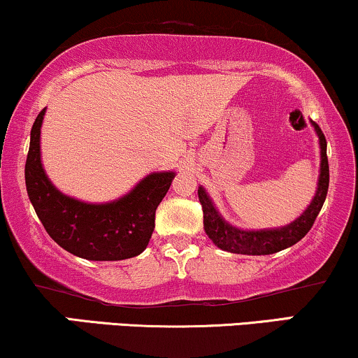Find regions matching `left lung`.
Instances as JSON below:
<instances>
[{"instance_id": "1", "label": "left lung", "mask_w": 358, "mask_h": 358, "mask_svg": "<svg viewBox=\"0 0 358 358\" xmlns=\"http://www.w3.org/2000/svg\"><path fill=\"white\" fill-rule=\"evenodd\" d=\"M312 126L319 136L320 144V176L314 199L307 206V209L299 215L294 222L287 224L279 229H264V231H242L231 226L217 213L214 202L210 201L209 194L204 187L197 189L199 201L204 213V229L209 239L214 242L219 249L227 250L232 254L245 255H268L284 250L287 247L297 244L306 234L314 226L317 215H319L322 206L329 191V159H327V141L319 124L312 121Z\"/></svg>"}]
</instances>
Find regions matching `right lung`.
I'll return each instance as SVG.
<instances>
[{
    "label": "right lung",
    "mask_w": 358,
    "mask_h": 358,
    "mask_svg": "<svg viewBox=\"0 0 358 358\" xmlns=\"http://www.w3.org/2000/svg\"><path fill=\"white\" fill-rule=\"evenodd\" d=\"M31 129L24 179L29 201L50 237L64 250L87 260H124L148 247L156 209L169 191L174 172H152L132 191L106 204H87L52 186L41 164V124Z\"/></svg>",
    "instance_id": "right-lung-1"
}]
</instances>
